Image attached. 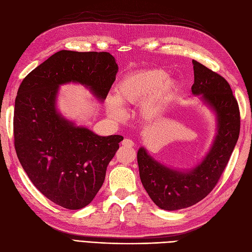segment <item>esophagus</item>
I'll return each instance as SVG.
<instances>
[{
    "instance_id": "34e87169",
    "label": "esophagus",
    "mask_w": 252,
    "mask_h": 252,
    "mask_svg": "<svg viewBox=\"0 0 252 252\" xmlns=\"http://www.w3.org/2000/svg\"><path fill=\"white\" fill-rule=\"evenodd\" d=\"M122 145H123L124 147L131 148V147H133L134 143H133V141H131L130 139H125V140H123V142H122Z\"/></svg>"
}]
</instances>
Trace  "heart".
<instances>
[{
	"label": "heart",
	"instance_id": "1",
	"mask_svg": "<svg viewBox=\"0 0 252 252\" xmlns=\"http://www.w3.org/2000/svg\"><path fill=\"white\" fill-rule=\"evenodd\" d=\"M178 88V82L168 78V72L159 68L135 71L119 82L116 97L107 100V111L111 118L121 120L125 117L122 106H136L143 101V117L155 119L170 104Z\"/></svg>",
	"mask_w": 252,
	"mask_h": 252
}]
</instances>
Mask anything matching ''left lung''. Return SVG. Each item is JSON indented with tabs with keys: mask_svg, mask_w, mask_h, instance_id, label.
<instances>
[{
	"mask_svg": "<svg viewBox=\"0 0 252 252\" xmlns=\"http://www.w3.org/2000/svg\"><path fill=\"white\" fill-rule=\"evenodd\" d=\"M192 94L215 110L218 133L209 154L188 172L170 169L155 161L143 147L138 151L142 184L154 203L164 210H179L202 201L216 187L239 139V104L230 85L219 73L192 61Z\"/></svg>",
	"mask_w": 252,
	"mask_h": 252,
	"instance_id": "obj_1",
	"label": "left lung"
}]
</instances>
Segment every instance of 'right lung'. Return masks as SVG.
Returning a JSON list of instances; mask_svg holds the SVG:
<instances>
[{
	"instance_id": "1",
	"label": "right lung",
	"mask_w": 252,
	"mask_h": 252,
	"mask_svg": "<svg viewBox=\"0 0 252 252\" xmlns=\"http://www.w3.org/2000/svg\"><path fill=\"white\" fill-rule=\"evenodd\" d=\"M118 64L109 52L61 50L22 81L14 104V148L23 169L48 200L69 210L87 206L102 187L122 135L100 136L57 112L59 86L78 82L105 100Z\"/></svg>"
}]
</instances>
